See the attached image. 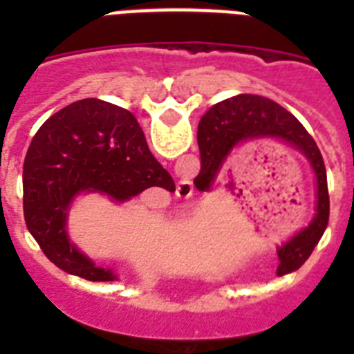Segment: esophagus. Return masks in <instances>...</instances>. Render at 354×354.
<instances>
[{
	"label": "esophagus",
	"mask_w": 354,
	"mask_h": 354,
	"mask_svg": "<svg viewBox=\"0 0 354 354\" xmlns=\"http://www.w3.org/2000/svg\"><path fill=\"white\" fill-rule=\"evenodd\" d=\"M175 195L179 198H189L193 195V183L189 179H180L175 187Z\"/></svg>",
	"instance_id": "34e87169"
}]
</instances>
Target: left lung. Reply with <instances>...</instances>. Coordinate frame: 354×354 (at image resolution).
<instances>
[{
    "instance_id": "8db88e82",
    "label": "left lung",
    "mask_w": 354,
    "mask_h": 354,
    "mask_svg": "<svg viewBox=\"0 0 354 354\" xmlns=\"http://www.w3.org/2000/svg\"><path fill=\"white\" fill-rule=\"evenodd\" d=\"M257 138H277L298 149L310 162L315 175V216L310 225L299 230L292 239L283 243L278 252L277 274L299 270L323 237L330 218V195H328L326 167L317 143L314 142L301 122L286 108L271 99L252 93L227 99L212 106L198 124L200 175L214 179L230 150L239 143Z\"/></svg>"
}]
</instances>
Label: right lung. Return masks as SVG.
<instances>
[{
  "label": "right lung",
  "instance_id": "1",
  "mask_svg": "<svg viewBox=\"0 0 354 354\" xmlns=\"http://www.w3.org/2000/svg\"><path fill=\"white\" fill-rule=\"evenodd\" d=\"M152 186L175 192L134 115L101 99H81L49 117L31 140L23 167L24 221L44 255L65 273L113 282V271L97 268L71 243L68 207L83 192L126 202Z\"/></svg>",
  "mask_w": 354,
  "mask_h": 354
}]
</instances>
